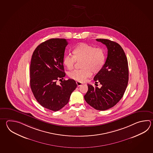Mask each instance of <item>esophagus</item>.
Instances as JSON below:
<instances>
[{"label":"esophagus","instance_id":"34e87169","mask_svg":"<svg viewBox=\"0 0 153 153\" xmlns=\"http://www.w3.org/2000/svg\"><path fill=\"white\" fill-rule=\"evenodd\" d=\"M76 84H77V86H78V87H79V86L82 85L83 84V83H81V82H79L77 81L76 82Z\"/></svg>","mask_w":153,"mask_h":153}]
</instances>
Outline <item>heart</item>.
I'll return each instance as SVG.
<instances>
[{"mask_svg":"<svg viewBox=\"0 0 153 153\" xmlns=\"http://www.w3.org/2000/svg\"><path fill=\"white\" fill-rule=\"evenodd\" d=\"M73 56H64L62 62L67 69L74 68L76 61L82 60L79 70L70 72L69 77L76 81L83 82L87 78L102 70L105 62L106 56L103 48L95 47L89 44L82 42L76 45L72 50Z\"/></svg>","mask_w":153,"mask_h":153,"instance_id":"obj_1","label":"heart"}]
</instances>
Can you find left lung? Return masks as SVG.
I'll return each instance as SVG.
<instances>
[{
    "instance_id": "1",
    "label": "left lung",
    "mask_w": 153,
    "mask_h": 153,
    "mask_svg": "<svg viewBox=\"0 0 153 153\" xmlns=\"http://www.w3.org/2000/svg\"><path fill=\"white\" fill-rule=\"evenodd\" d=\"M106 45L107 58L102 70L94 78L96 83L102 87H94L88 84V90L84 99L94 108L105 111L112 108L122 99L128 81L127 58L122 47L118 43L108 39H97Z\"/></svg>"
}]
</instances>
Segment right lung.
<instances>
[{"instance_id":"1","label":"right lung","mask_w":153,"mask_h":153,"mask_svg":"<svg viewBox=\"0 0 153 153\" xmlns=\"http://www.w3.org/2000/svg\"><path fill=\"white\" fill-rule=\"evenodd\" d=\"M68 44L65 39H51L40 44L31 56V91L41 106L53 111H59L69 102L77 86L72 79L62 81L65 76L62 60ZM58 80L62 81L60 85L56 84Z\"/></svg>"}]
</instances>
